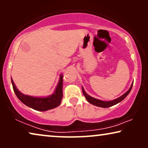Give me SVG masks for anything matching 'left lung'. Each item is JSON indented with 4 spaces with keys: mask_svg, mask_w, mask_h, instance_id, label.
<instances>
[{
    "mask_svg": "<svg viewBox=\"0 0 148 148\" xmlns=\"http://www.w3.org/2000/svg\"><path fill=\"white\" fill-rule=\"evenodd\" d=\"M133 82L132 83V84H131V86L130 87V88L129 89V90L127 91V92H125L124 94L122 95L121 97H119V98L111 101H102V100H98V99L93 98V97L89 96V95L85 92L84 89L83 87H82V91H83V94H84V96L86 97V100H88V102L89 103H90V104L98 107H102V108H108V107L112 106L115 104H118V103L121 102V101L124 100V99L127 96V95L129 94V92H131V89H132V87H133Z\"/></svg>",
    "mask_w": 148,
    "mask_h": 148,
    "instance_id": "8db88e82",
    "label": "left lung"
}]
</instances>
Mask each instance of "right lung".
<instances>
[{
  "label": "right lung",
  "instance_id": "right-lung-1",
  "mask_svg": "<svg viewBox=\"0 0 148 148\" xmlns=\"http://www.w3.org/2000/svg\"><path fill=\"white\" fill-rule=\"evenodd\" d=\"M62 75H60V79L55 91L52 95L47 97H33L25 95L20 92L16 88L13 79H11L14 92L19 100L26 106L38 111H46L59 106L62 98Z\"/></svg>",
  "mask_w": 148,
  "mask_h": 148
}]
</instances>
